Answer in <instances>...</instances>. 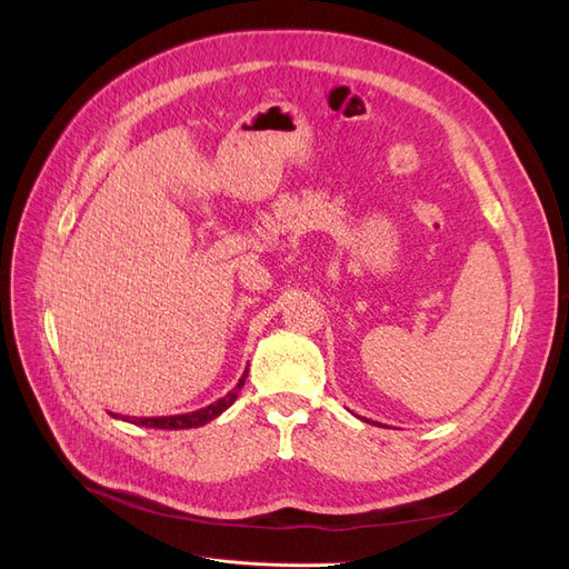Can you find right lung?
<instances>
[{
	"label": "right lung",
	"instance_id": "1",
	"mask_svg": "<svg viewBox=\"0 0 569 569\" xmlns=\"http://www.w3.org/2000/svg\"><path fill=\"white\" fill-rule=\"evenodd\" d=\"M247 375H249V368L244 370V375L239 377V382L234 389H230L222 399L203 406L199 410H192V412H180V416H161V418H130V416H118V412H109L111 418L116 420H123V422H132V425H140V427H153V429H189V427H203L206 422L216 420L218 416H222L234 401L239 391H242L244 382H247Z\"/></svg>",
	"mask_w": 569,
	"mask_h": 569
}]
</instances>
